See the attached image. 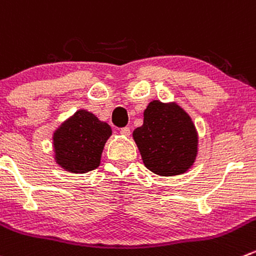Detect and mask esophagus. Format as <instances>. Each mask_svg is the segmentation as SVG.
<instances>
[{
	"label": "esophagus",
	"mask_w": 256,
	"mask_h": 256,
	"mask_svg": "<svg viewBox=\"0 0 256 256\" xmlns=\"http://www.w3.org/2000/svg\"><path fill=\"white\" fill-rule=\"evenodd\" d=\"M120 132H121V135H124V136H128L130 135V128H128V126H125V128H120Z\"/></svg>",
	"instance_id": "esophagus-1"
}]
</instances>
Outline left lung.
<instances>
[{
	"instance_id": "1",
	"label": "left lung",
	"mask_w": 256,
	"mask_h": 256,
	"mask_svg": "<svg viewBox=\"0 0 256 256\" xmlns=\"http://www.w3.org/2000/svg\"><path fill=\"white\" fill-rule=\"evenodd\" d=\"M146 168L161 176L180 175L194 164L198 134L190 116L176 104L155 100L132 134Z\"/></svg>"
}]
</instances>
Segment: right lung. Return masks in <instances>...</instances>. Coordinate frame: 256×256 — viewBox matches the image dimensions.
<instances>
[{
    "label": "right lung",
    "instance_id": "add662e5",
    "mask_svg": "<svg viewBox=\"0 0 256 256\" xmlns=\"http://www.w3.org/2000/svg\"><path fill=\"white\" fill-rule=\"evenodd\" d=\"M111 128L94 114L78 110L54 134V160L70 172L84 174L100 165Z\"/></svg>",
    "mask_w": 256,
    "mask_h": 256
}]
</instances>
